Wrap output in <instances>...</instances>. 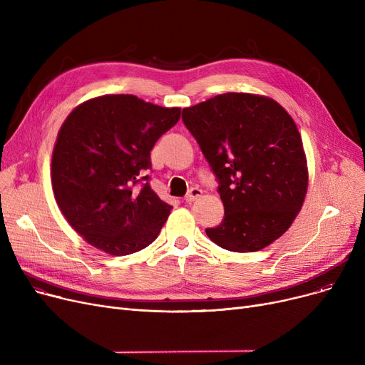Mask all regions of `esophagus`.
<instances>
[{
    "label": "esophagus",
    "mask_w": 365,
    "mask_h": 365,
    "mask_svg": "<svg viewBox=\"0 0 365 365\" xmlns=\"http://www.w3.org/2000/svg\"><path fill=\"white\" fill-rule=\"evenodd\" d=\"M201 195H202V190H201L200 187H192V189H190L189 192L186 194L185 201H186V202H194V201H197Z\"/></svg>",
    "instance_id": "obj_1"
}]
</instances>
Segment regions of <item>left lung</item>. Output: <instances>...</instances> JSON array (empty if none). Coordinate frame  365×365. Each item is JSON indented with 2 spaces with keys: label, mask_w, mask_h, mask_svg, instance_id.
<instances>
[{
  "label": "left lung",
  "mask_w": 365,
  "mask_h": 365,
  "mask_svg": "<svg viewBox=\"0 0 365 365\" xmlns=\"http://www.w3.org/2000/svg\"><path fill=\"white\" fill-rule=\"evenodd\" d=\"M182 120L219 180L225 216L205 229L208 238L235 253L278 240L302 210L309 180L289 112L266 96L225 93L185 108Z\"/></svg>",
  "instance_id": "left-lung-1"
}]
</instances>
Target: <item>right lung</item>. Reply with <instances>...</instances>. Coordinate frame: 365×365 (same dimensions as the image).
<instances>
[{"label":"right lung","instance_id":"right-lung-1","mask_svg":"<svg viewBox=\"0 0 365 365\" xmlns=\"http://www.w3.org/2000/svg\"><path fill=\"white\" fill-rule=\"evenodd\" d=\"M180 118L133 94H106L76 106L53 149L51 186L68 223L110 256L136 253L155 241L171 205L149 183L155 142Z\"/></svg>","mask_w":365,"mask_h":365}]
</instances>
